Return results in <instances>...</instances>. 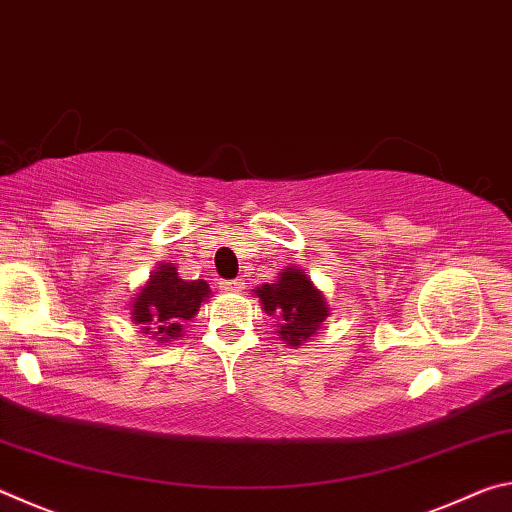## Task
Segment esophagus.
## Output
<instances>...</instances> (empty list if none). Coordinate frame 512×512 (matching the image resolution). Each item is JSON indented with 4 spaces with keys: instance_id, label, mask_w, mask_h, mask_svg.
Instances as JSON below:
<instances>
[{
    "instance_id": "34e87169",
    "label": "esophagus",
    "mask_w": 512,
    "mask_h": 512,
    "mask_svg": "<svg viewBox=\"0 0 512 512\" xmlns=\"http://www.w3.org/2000/svg\"><path fill=\"white\" fill-rule=\"evenodd\" d=\"M221 284V289H225V291H239V289H244V282L241 280H223V282H219Z\"/></svg>"
}]
</instances>
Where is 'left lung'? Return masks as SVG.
<instances>
[{"instance_id":"8db88e82","label":"left lung","mask_w":512,"mask_h":512,"mask_svg":"<svg viewBox=\"0 0 512 512\" xmlns=\"http://www.w3.org/2000/svg\"><path fill=\"white\" fill-rule=\"evenodd\" d=\"M257 296L266 314L280 320V332H277L280 339L293 348L314 336L327 318L323 293L298 268H284L280 280L264 284L262 289H257Z\"/></svg>"}]
</instances>
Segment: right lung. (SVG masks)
Here are the masks:
<instances>
[{
    "mask_svg": "<svg viewBox=\"0 0 512 512\" xmlns=\"http://www.w3.org/2000/svg\"><path fill=\"white\" fill-rule=\"evenodd\" d=\"M210 296L205 280H180L173 264H160L151 282L140 291L133 305V320L144 334L173 339L180 334V323L192 318L201 302Z\"/></svg>",
    "mask_w": 512,
    "mask_h": 512,
    "instance_id": "add662e5",
    "label": "right lung"
}]
</instances>
